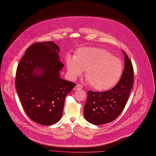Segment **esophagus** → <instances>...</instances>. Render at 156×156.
<instances>
[{"mask_svg":"<svg viewBox=\"0 0 156 156\" xmlns=\"http://www.w3.org/2000/svg\"><path fill=\"white\" fill-rule=\"evenodd\" d=\"M83 89V86L80 84H76L75 86V87H74L75 90H78V89Z\"/></svg>","mask_w":156,"mask_h":156,"instance_id":"obj_1","label":"esophagus"}]
</instances>
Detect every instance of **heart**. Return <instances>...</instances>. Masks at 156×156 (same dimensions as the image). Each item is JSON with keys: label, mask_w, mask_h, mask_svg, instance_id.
<instances>
[{"label": "heart", "mask_w": 156, "mask_h": 156, "mask_svg": "<svg viewBox=\"0 0 156 156\" xmlns=\"http://www.w3.org/2000/svg\"><path fill=\"white\" fill-rule=\"evenodd\" d=\"M69 75L75 80L85 70V77L90 86L97 90L113 87L119 80L123 70L121 61L101 48H82L74 57H66Z\"/></svg>", "instance_id": "obj_1"}]
</instances>
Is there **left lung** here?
<instances>
[{"label": "left lung", "instance_id": "obj_1", "mask_svg": "<svg viewBox=\"0 0 156 156\" xmlns=\"http://www.w3.org/2000/svg\"><path fill=\"white\" fill-rule=\"evenodd\" d=\"M125 67L118 83L105 92L87 91L84 107L86 119L95 125H102L116 119L123 111L133 83V69L131 61L123 51Z\"/></svg>", "mask_w": 156, "mask_h": 156}]
</instances>
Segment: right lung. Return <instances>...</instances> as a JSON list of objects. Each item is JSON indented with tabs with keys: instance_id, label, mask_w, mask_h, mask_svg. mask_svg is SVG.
Instances as JSON below:
<instances>
[{
	"instance_id": "obj_1",
	"label": "right lung",
	"mask_w": 156,
	"mask_h": 156,
	"mask_svg": "<svg viewBox=\"0 0 156 156\" xmlns=\"http://www.w3.org/2000/svg\"><path fill=\"white\" fill-rule=\"evenodd\" d=\"M59 46L53 41L30 46L16 73V89L22 106L33 121L43 126L58 122L62 117L67 95L76 84L62 79Z\"/></svg>"
}]
</instances>
